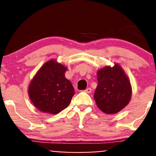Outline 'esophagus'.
<instances>
[{
  "mask_svg": "<svg viewBox=\"0 0 156 156\" xmlns=\"http://www.w3.org/2000/svg\"><path fill=\"white\" fill-rule=\"evenodd\" d=\"M84 92H85V93H90L92 92V89L90 87H88V88H87L86 90H85Z\"/></svg>",
  "mask_w": 156,
  "mask_h": 156,
  "instance_id": "1",
  "label": "esophagus"
}]
</instances>
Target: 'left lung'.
Instances as JSON below:
<instances>
[{
	"mask_svg": "<svg viewBox=\"0 0 156 156\" xmlns=\"http://www.w3.org/2000/svg\"><path fill=\"white\" fill-rule=\"evenodd\" d=\"M97 80L94 99L102 112L117 114L129 104L132 94V85L123 69L118 63L98 70Z\"/></svg>",
	"mask_w": 156,
	"mask_h": 156,
	"instance_id": "1",
	"label": "left lung"
}]
</instances>
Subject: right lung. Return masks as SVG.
<instances>
[{"label":"right lung","instance_id":"right-lung-1","mask_svg":"<svg viewBox=\"0 0 156 156\" xmlns=\"http://www.w3.org/2000/svg\"><path fill=\"white\" fill-rule=\"evenodd\" d=\"M66 66L52 59L42 66L30 81L29 98L41 112L55 115L70 104L75 90L66 78Z\"/></svg>","mask_w":156,"mask_h":156}]
</instances>
